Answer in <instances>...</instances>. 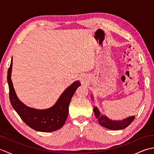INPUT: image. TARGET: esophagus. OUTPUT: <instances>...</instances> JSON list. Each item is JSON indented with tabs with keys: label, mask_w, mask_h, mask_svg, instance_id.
Listing matches in <instances>:
<instances>
[{
	"label": "esophagus",
	"mask_w": 154,
	"mask_h": 154,
	"mask_svg": "<svg viewBox=\"0 0 154 154\" xmlns=\"http://www.w3.org/2000/svg\"><path fill=\"white\" fill-rule=\"evenodd\" d=\"M80 79H81V81H84V79H83V78H81Z\"/></svg>",
	"instance_id": "obj_1"
}]
</instances>
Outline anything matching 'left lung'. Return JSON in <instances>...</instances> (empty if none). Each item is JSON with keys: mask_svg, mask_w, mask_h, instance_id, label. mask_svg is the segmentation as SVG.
Wrapping results in <instances>:
<instances>
[{"mask_svg": "<svg viewBox=\"0 0 154 154\" xmlns=\"http://www.w3.org/2000/svg\"><path fill=\"white\" fill-rule=\"evenodd\" d=\"M93 111L94 112V115H95L96 118L98 119V122H99L100 125L106 128L107 129L112 130H119L124 129L132 123L135 118V116H134L127 118V119H124L123 120L114 121L110 120L105 116L100 115V112L96 106L94 107Z\"/></svg>", "mask_w": 154, "mask_h": 154, "instance_id": "1", "label": "left lung"}]
</instances>
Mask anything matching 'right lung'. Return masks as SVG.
Returning <instances> with one entry per match:
<instances>
[{
	"mask_svg": "<svg viewBox=\"0 0 154 154\" xmlns=\"http://www.w3.org/2000/svg\"><path fill=\"white\" fill-rule=\"evenodd\" d=\"M12 67V58L7 75L9 98L12 107L21 119L36 131L50 132L60 129L67 120L70 101L77 87L81 85L79 81H75L67 88L54 106L45 110H36L26 106L18 99L11 78Z\"/></svg>",
	"mask_w": 154,
	"mask_h": 154,
	"instance_id": "right-lung-1",
	"label": "right lung"
}]
</instances>
